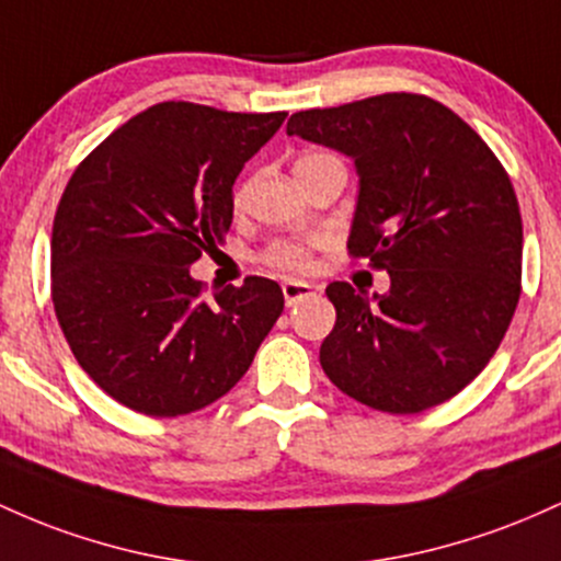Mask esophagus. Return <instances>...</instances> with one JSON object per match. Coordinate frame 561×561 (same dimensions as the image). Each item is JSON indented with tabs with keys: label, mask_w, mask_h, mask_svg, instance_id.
<instances>
[{
	"label": "esophagus",
	"mask_w": 561,
	"mask_h": 561,
	"mask_svg": "<svg viewBox=\"0 0 561 561\" xmlns=\"http://www.w3.org/2000/svg\"><path fill=\"white\" fill-rule=\"evenodd\" d=\"M312 297V286L305 280H286L283 283V299H286V305H297V301Z\"/></svg>",
	"instance_id": "34e87169"
}]
</instances>
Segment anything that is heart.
Listing matches in <instances>:
<instances>
[{
    "instance_id": "heart-1",
    "label": "heart",
    "mask_w": 561,
    "mask_h": 561,
    "mask_svg": "<svg viewBox=\"0 0 561 561\" xmlns=\"http://www.w3.org/2000/svg\"><path fill=\"white\" fill-rule=\"evenodd\" d=\"M305 159H312V156H305ZM243 204H247V185H238L236 193H232V206L241 209ZM267 262L283 270H305L307 262H310V251H307L305 243L283 241L267 249Z\"/></svg>"
}]
</instances>
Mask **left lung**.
Instances as JSON below:
<instances>
[{
    "mask_svg": "<svg viewBox=\"0 0 561 561\" xmlns=\"http://www.w3.org/2000/svg\"><path fill=\"white\" fill-rule=\"evenodd\" d=\"M286 131L355 161L347 249L389 273L374 297L342 280L325 288L336 307L325 376L383 413L450 400L495 355L519 301L522 217L501 161L424 94L299 111Z\"/></svg>",
    "mask_w": 561,
    "mask_h": 561,
    "instance_id": "8db88e82",
    "label": "left lung"
}]
</instances>
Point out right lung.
Masks as SVG:
<instances>
[{
    "label": "right lung",
    "instance_id": "1",
    "mask_svg": "<svg viewBox=\"0 0 561 561\" xmlns=\"http://www.w3.org/2000/svg\"><path fill=\"white\" fill-rule=\"evenodd\" d=\"M286 113L159 103L105 137L68 180L53 222V301L90 379L145 416L228 394L283 312L275 280L211 301L191 264L225 241L232 185Z\"/></svg>",
    "mask_w": 561,
    "mask_h": 561
}]
</instances>
